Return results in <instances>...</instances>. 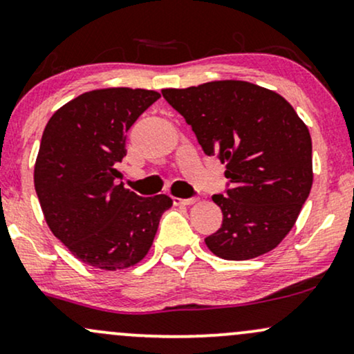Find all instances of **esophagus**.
Masks as SVG:
<instances>
[{
    "mask_svg": "<svg viewBox=\"0 0 354 354\" xmlns=\"http://www.w3.org/2000/svg\"><path fill=\"white\" fill-rule=\"evenodd\" d=\"M197 202V198H174L176 205H194Z\"/></svg>",
    "mask_w": 354,
    "mask_h": 354,
    "instance_id": "esophagus-1",
    "label": "esophagus"
}]
</instances>
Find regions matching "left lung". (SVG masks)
Masks as SVG:
<instances>
[{
	"instance_id": "8db88e82",
	"label": "left lung",
	"mask_w": 354,
	"mask_h": 354,
	"mask_svg": "<svg viewBox=\"0 0 354 354\" xmlns=\"http://www.w3.org/2000/svg\"><path fill=\"white\" fill-rule=\"evenodd\" d=\"M162 95L192 127L207 156L225 164L232 189L214 195L222 227L207 236L214 255L250 260L292 230L313 185L311 137L292 104L247 81H214Z\"/></svg>"
}]
</instances>
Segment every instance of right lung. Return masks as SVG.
<instances>
[{"label":"right lung","mask_w":354,"mask_h":354,"mask_svg":"<svg viewBox=\"0 0 354 354\" xmlns=\"http://www.w3.org/2000/svg\"><path fill=\"white\" fill-rule=\"evenodd\" d=\"M159 93L107 87L66 102L46 124L35 164V189L49 230L89 267H134L151 250L172 198L139 197L122 184L124 134Z\"/></svg>","instance_id":"right-lung-1"}]
</instances>
